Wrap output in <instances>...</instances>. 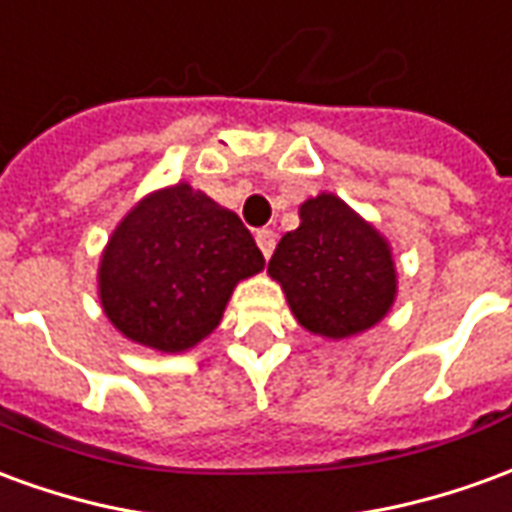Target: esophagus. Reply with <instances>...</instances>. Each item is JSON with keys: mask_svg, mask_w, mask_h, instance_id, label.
Here are the masks:
<instances>
[{"mask_svg": "<svg viewBox=\"0 0 512 512\" xmlns=\"http://www.w3.org/2000/svg\"><path fill=\"white\" fill-rule=\"evenodd\" d=\"M255 241L257 246H260V252H263V257H271V252H274V246H277V235H274V230H257L255 233Z\"/></svg>", "mask_w": 512, "mask_h": 512, "instance_id": "esophagus-1", "label": "esophagus"}]
</instances>
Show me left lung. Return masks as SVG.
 Instances as JSON below:
<instances>
[{"label": "left lung", "instance_id": "left-lung-1", "mask_svg": "<svg viewBox=\"0 0 512 512\" xmlns=\"http://www.w3.org/2000/svg\"><path fill=\"white\" fill-rule=\"evenodd\" d=\"M299 219L268 260L290 312L307 332L329 340L367 332L397 296L389 241L329 191L301 202Z\"/></svg>", "mask_w": 512, "mask_h": 512}]
</instances>
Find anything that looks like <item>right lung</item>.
Listing matches in <instances>:
<instances>
[{"label":"right lung","mask_w":512,"mask_h":512,"mask_svg":"<svg viewBox=\"0 0 512 512\" xmlns=\"http://www.w3.org/2000/svg\"><path fill=\"white\" fill-rule=\"evenodd\" d=\"M263 266L233 211L178 183L147 194L117 224L98 266V296L128 340L180 354L219 326L235 285Z\"/></svg>","instance_id":"add662e5"}]
</instances>
